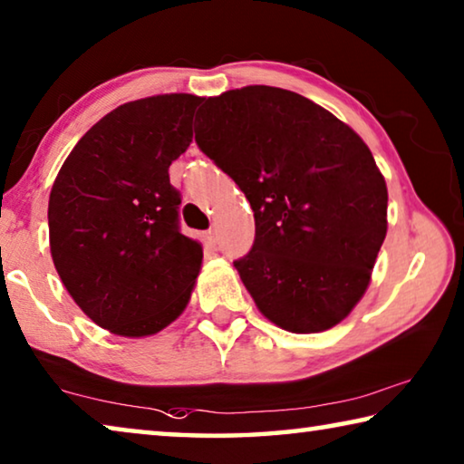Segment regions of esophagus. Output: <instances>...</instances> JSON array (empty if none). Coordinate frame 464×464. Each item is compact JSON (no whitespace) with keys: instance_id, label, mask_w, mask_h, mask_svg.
<instances>
[{"instance_id":"34e87169","label":"esophagus","mask_w":464,"mask_h":464,"mask_svg":"<svg viewBox=\"0 0 464 464\" xmlns=\"http://www.w3.org/2000/svg\"><path fill=\"white\" fill-rule=\"evenodd\" d=\"M206 241H208V244H217V229L206 231Z\"/></svg>"}]
</instances>
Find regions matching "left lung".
<instances>
[{
  "label": "left lung",
  "instance_id": "obj_1",
  "mask_svg": "<svg viewBox=\"0 0 464 464\" xmlns=\"http://www.w3.org/2000/svg\"><path fill=\"white\" fill-rule=\"evenodd\" d=\"M196 142L252 204L256 239L235 262L278 328L314 334L353 312L388 231V189L347 123L297 92L244 86L208 97Z\"/></svg>",
  "mask_w": 464,
  "mask_h": 464
}]
</instances>
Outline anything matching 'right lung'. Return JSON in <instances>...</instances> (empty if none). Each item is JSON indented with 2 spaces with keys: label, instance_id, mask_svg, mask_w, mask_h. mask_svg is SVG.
<instances>
[{
  "label": "right lung",
  "instance_id": "obj_1",
  "mask_svg": "<svg viewBox=\"0 0 464 464\" xmlns=\"http://www.w3.org/2000/svg\"><path fill=\"white\" fill-rule=\"evenodd\" d=\"M202 97L123 102L78 140L49 194V247L76 305L117 336H152L192 297L202 244L178 227L169 167Z\"/></svg>",
  "mask_w": 464,
  "mask_h": 464
}]
</instances>
